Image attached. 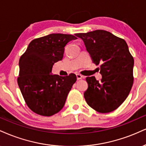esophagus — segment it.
I'll list each match as a JSON object with an SVG mask.
<instances>
[{"label": "esophagus", "mask_w": 146, "mask_h": 146, "mask_svg": "<svg viewBox=\"0 0 146 146\" xmlns=\"http://www.w3.org/2000/svg\"><path fill=\"white\" fill-rule=\"evenodd\" d=\"M76 77H77V80H81V79H82L84 78V77L80 74H76Z\"/></svg>", "instance_id": "1"}]
</instances>
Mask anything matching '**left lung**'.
<instances>
[{"label":"left lung","mask_w":146,"mask_h":146,"mask_svg":"<svg viewBox=\"0 0 146 146\" xmlns=\"http://www.w3.org/2000/svg\"><path fill=\"white\" fill-rule=\"evenodd\" d=\"M83 40L93 63L101 64V81L87 77L84 96L88 105L99 113H109L125 101L133 86L134 59L123 38L108 31L96 30L77 33Z\"/></svg>","instance_id":"8db88e82"}]
</instances>
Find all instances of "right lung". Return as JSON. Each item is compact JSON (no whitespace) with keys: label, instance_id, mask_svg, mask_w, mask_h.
<instances>
[{"label":"right lung","instance_id":"1","mask_svg":"<svg viewBox=\"0 0 146 146\" xmlns=\"http://www.w3.org/2000/svg\"><path fill=\"white\" fill-rule=\"evenodd\" d=\"M76 38L60 33L35 38L21 56L17 84L26 105L35 113L51 116L64 107L77 77L51 73L54 63L62 59L65 45Z\"/></svg>","mask_w":146,"mask_h":146}]
</instances>
